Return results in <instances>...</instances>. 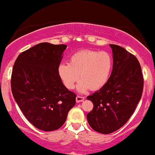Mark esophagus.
<instances>
[{
    "instance_id": "esophagus-1",
    "label": "esophagus",
    "mask_w": 155,
    "mask_h": 155,
    "mask_svg": "<svg viewBox=\"0 0 155 155\" xmlns=\"http://www.w3.org/2000/svg\"><path fill=\"white\" fill-rule=\"evenodd\" d=\"M84 100V97H83V96H78L77 97H76V102H83Z\"/></svg>"
}]
</instances>
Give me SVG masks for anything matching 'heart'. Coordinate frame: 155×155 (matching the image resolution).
Here are the masks:
<instances>
[{
    "label": "heart",
    "instance_id": "obj_1",
    "mask_svg": "<svg viewBox=\"0 0 155 155\" xmlns=\"http://www.w3.org/2000/svg\"><path fill=\"white\" fill-rule=\"evenodd\" d=\"M113 60L111 55L105 51L81 50L73 53L68 64L62 63L58 73L64 85L69 90L81 80L78 86L80 93H84L89 88L97 90L107 84L111 76Z\"/></svg>",
    "mask_w": 155,
    "mask_h": 155
}]
</instances>
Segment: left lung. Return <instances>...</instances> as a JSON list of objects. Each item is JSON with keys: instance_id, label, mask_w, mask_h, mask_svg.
<instances>
[{"instance_id": "obj_1", "label": "left lung", "mask_w": 155, "mask_h": 155, "mask_svg": "<svg viewBox=\"0 0 155 155\" xmlns=\"http://www.w3.org/2000/svg\"><path fill=\"white\" fill-rule=\"evenodd\" d=\"M113 68L107 84L87 96L93 108L87 115L95 131L113 133L127 122L134 112L143 90V77L136 56L120 46L110 44Z\"/></svg>"}]
</instances>
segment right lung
<instances>
[{
  "label": "right lung",
  "mask_w": 155,
  "mask_h": 155,
  "mask_svg": "<svg viewBox=\"0 0 155 155\" xmlns=\"http://www.w3.org/2000/svg\"><path fill=\"white\" fill-rule=\"evenodd\" d=\"M67 46L41 43L22 52L12 71L13 98L27 120L43 131L60 128L75 105L76 95L58 73Z\"/></svg>",
  "instance_id": "right-lung-1"
}]
</instances>
